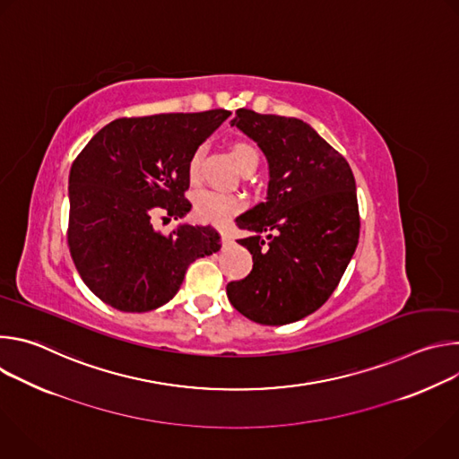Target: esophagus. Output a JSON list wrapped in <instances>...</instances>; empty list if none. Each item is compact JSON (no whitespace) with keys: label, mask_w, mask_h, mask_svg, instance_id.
<instances>
[{"label":"esophagus","mask_w":459,"mask_h":459,"mask_svg":"<svg viewBox=\"0 0 459 459\" xmlns=\"http://www.w3.org/2000/svg\"><path fill=\"white\" fill-rule=\"evenodd\" d=\"M220 238H221V243H223V245H229V243H232V241H234L232 234H230V232H227V230L220 232Z\"/></svg>","instance_id":"esophagus-1"}]
</instances>
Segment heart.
I'll return each mask as SVG.
<instances>
[{
    "mask_svg": "<svg viewBox=\"0 0 459 459\" xmlns=\"http://www.w3.org/2000/svg\"><path fill=\"white\" fill-rule=\"evenodd\" d=\"M230 156L241 170H247L248 167L257 165V160H259L255 147L247 142L232 143ZM202 158H204V151L198 149L192 152V156L188 160V178L192 181H198V178H200ZM243 205H245V202L238 194H221V192H214V190H202L198 195H195L194 216L202 223L223 227L238 212L243 211Z\"/></svg>",
    "mask_w": 459,
    "mask_h": 459,
    "instance_id": "b5f03b06",
    "label": "heart"
}]
</instances>
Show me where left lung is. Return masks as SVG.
<instances>
[{
	"instance_id": "left-lung-1",
	"label": "left lung",
	"mask_w": 459,
	"mask_h": 459,
	"mask_svg": "<svg viewBox=\"0 0 459 459\" xmlns=\"http://www.w3.org/2000/svg\"><path fill=\"white\" fill-rule=\"evenodd\" d=\"M265 152L269 195L236 223L252 271L227 285L232 307L261 325L317 310L338 287L359 239L354 174L347 160L296 117L238 108L230 121Z\"/></svg>"
}]
</instances>
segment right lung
<instances>
[{
    "mask_svg": "<svg viewBox=\"0 0 459 459\" xmlns=\"http://www.w3.org/2000/svg\"><path fill=\"white\" fill-rule=\"evenodd\" d=\"M230 116L225 108L119 117L76 156L67 243L85 285L121 312L167 303L195 257L218 252L212 227L154 230L152 214L190 211L188 160Z\"/></svg>",
    "mask_w": 459,
    "mask_h": 459,
    "instance_id": "obj_1",
    "label": "right lung"
}]
</instances>
